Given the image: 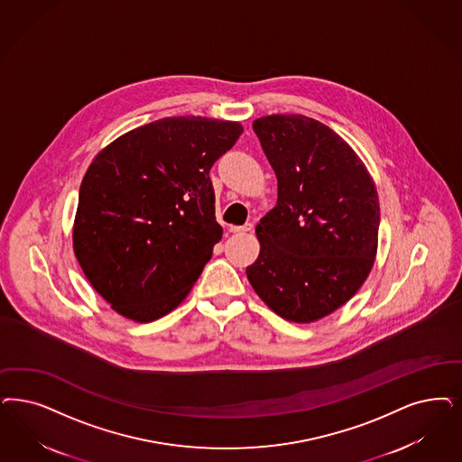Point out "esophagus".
<instances>
[{
	"label": "esophagus",
	"mask_w": 462,
	"mask_h": 462,
	"mask_svg": "<svg viewBox=\"0 0 462 462\" xmlns=\"http://www.w3.org/2000/svg\"><path fill=\"white\" fill-rule=\"evenodd\" d=\"M253 223H245V225H232L230 226V232L232 234H247V232H253Z\"/></svg>",
	"instance_id": "esophagus-1"
}]
</instances>
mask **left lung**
Listing matches in <instances>:
<instances>
[{
	"label": "left lung",
	"mask_w": 462,
	"mask_h": 462,
	"mask_svg": "<svg viewBox=\"0 0 462 462\" xmlns=\"http://www.w3.org/2000/svg\"><path fill=\"white\" fill-rule=\"evenodd\" d=\"M253 129L278 179V199L255 225L261 251L247 280L274 314L310 324L348 302L372 271L377 186L350 144L312 117L263 116Z\"/></svg>",
	"instance_id": "8db88e82"
}]
</instances>
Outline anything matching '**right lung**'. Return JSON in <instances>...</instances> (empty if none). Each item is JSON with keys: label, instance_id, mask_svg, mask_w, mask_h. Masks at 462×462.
Returning <instances> with one entry per match:
<instances>
[{"label": "right lung", "instance_id": "add662e5", "mask_svg": "<svg viewBox=\"0 0 462 462\" xmlns=\"http://www.w3.org/2000/svg\"><path fill=\"white\" fill-rule=\"evenodd\" d=\"M237 121L163 117L104 146L81 180L73 251L123 318L172 312L222 240L209 169L242 134Z\"/></svg>", "mask_w": 462, "mask_h": 462}]
</instances>
